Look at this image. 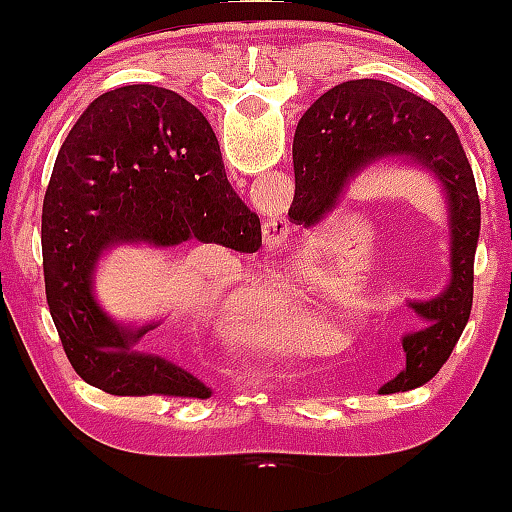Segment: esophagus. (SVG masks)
<instances>
[{
    "instance_id": "34e87169",
    "label": "esophagus",
    "mask_w": 512,
    "mask_h": 512,
    "mask_svg": "<svg viewBox=\"0 0 512 512\" xmlns=\"http://www.w3.org/2000/svg\"><path fill=\"white\" fill-rule=\"evenodd\" d=\"M262 233H264V240H267L269 245L284 243L286 236H289V223H286V216L276 214V216H269V219H264Z\"/></svg>"
}]
</instances>
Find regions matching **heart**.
I'll use <instances>...</instances> for the list:
<instances>
[{"instance_id":"heart-1","label":"heart","mask_w":512,"mask_h":512,"mask_svg":"<svg viewBox=\"0 0 512 512\" xmlns=\"http://www.w3.org/2000/svg\"><path fill=\"white\" fill-rule=\"evenodd\" d=\"M322 308L305 286L286 279H269L255 286L238 308V330L252 344L286 351L313 346Z\"/></svg>"}]
</instances>
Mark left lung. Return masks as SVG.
<instances>
[{
    "mask_svg": "<svg viewBox=\"0 0 512 512\" xmlns=\"http://www.w3.org/2000/svg\"><path fill=\"white\" fill-rule=\"evenodd\" d=\"M383 161L426 170L438 182L450 231L448 286L426 301H409L421 325L402 337L407 368L380 387L404 392L428 383L448 361L472 310L481 207L455 127L436 105L387 81L351 79L330 88L296 127L289 216L305 228L327 219L351 182Z\"/></svg>",
    "mask_w": 512,
    "mask_h": 512,
    "instance_id": "left-lung-1",
    "label": "left lung"
}]
</instances>
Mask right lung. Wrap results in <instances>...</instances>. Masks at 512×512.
Masks as SVG:
<instances>
[{
  "instance_id": "1",
  "label": "right lung",
  "mask_w": 512,
  "mask_h": 512,
  "mask_svg": "<svg viewBox=\"0 0 512 512\" xmlns=\"http://www.w3.org/2000/svg\"><path fill=\"white\" fill-rule=\"evenodd\" d=\"M187 240L240 252L262 245L260 219L233 192L214 129L168 88L103 93L64 139L43 202L50 315L88 385L122 397H211L185 368L137 351L158 325H122L93 293L98 262L117 245L175 248Z\"/></svg>"
}]
</instances>
